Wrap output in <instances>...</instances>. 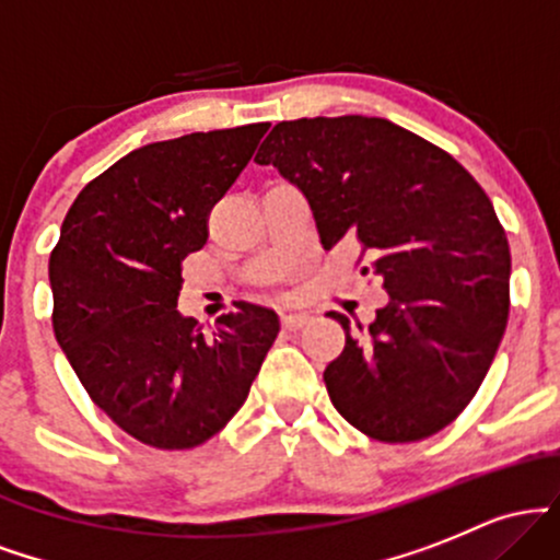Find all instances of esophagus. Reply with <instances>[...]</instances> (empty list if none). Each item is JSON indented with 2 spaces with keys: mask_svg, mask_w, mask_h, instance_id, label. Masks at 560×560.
<instances>
[{
  "mask_svg": "<svg viewBox=\"0 0 560 560\" xmlns=\"http://www.w3.org/2000/svg\"><path fill=\"white\" fill-rule=\"evenodd\" d=\"M281 320H284L287 329H300V326H305L307 320H311V316H307V313H287Z\"/></svg>",
  "mask_w": 560,
  "mask_h": 560,
  "instance_id": "esophagus-1",
  "label": "esophagus"
}]
</instances>
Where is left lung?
I'll return each mask as SVG.
<instances>
[{"instance_id":"obj_1","label":"left lung","mask_w":560,"mask_h":560,"mask_svg":"<svg viewBox=\"0 0 560 560\" xmlns=\"http://www.w3.org/2000/svg\"><path fill=\"white\" fill-rule=\"evenodd\" d=\"M311 205L324 249L361 244L389 294L324 371L334 408L378 442H419L477 395L508 324L511 249L490 197L445 150L384 118L281 120L260 144Z\"/></svg>"}]
</instances>
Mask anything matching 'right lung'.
Masks as SVG:
<instances>
[{
  "instance_id": "right-lung-1",
  "label": "right lung",
  "mask_w": 560,
  "mask_h": 560,
  "mask_svg": "<svg viewBox=\"0 0 560 560\" xmlns=\"http://www.w3.org/2000/svg\"><path fill=\"white\" fill-rule=\"evenodd\" d=\"M266 131H197L128 152L83 186L49 255L57 345L89 397L150 447L221 432L279 334V316L253 302L208 337L176 311L182 260L208 242L210 210Z\"/></svg>"
}]
</instances>
